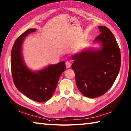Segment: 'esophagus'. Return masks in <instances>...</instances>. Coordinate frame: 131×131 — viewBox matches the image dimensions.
Returning a JSON list of instances; mask_svg holds the SVG:
<instances>
[{
  "label": "esophagus",
  "instance_id": "1",
  "mask_svg": "<svg viewBox=\"0 0 131 131\" xmlns=\"http://www.w3.org/2000/svg\"><path fill=\"white\" fill-rule=\"evenodd\" d=\"M66 68H70V66H71V63H70V62L69 61H66Z\"/></svg>",
  "mask_w": 131,
  "mask_h": 131
}]
</instances>
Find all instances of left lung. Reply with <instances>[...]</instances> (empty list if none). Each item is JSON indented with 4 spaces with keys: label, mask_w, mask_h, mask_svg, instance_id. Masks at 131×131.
<instances>
[{
    "label": "left lung",
    "mask_w": 131,
    "mask_h": 131,
    "mask_svg": "<svg viewBox=\"0 0 131 131\" xmlns=\"http://www.w3.org/2000/svg\"><path fill=\"white\" fill-rule=\"evenodd\" d=\"M100 34L94 42L102 43L100 50H86L72 56L77 86L83 95L96 98L107 93L119 73L120 50L112 32L107 27L98 26Z\"/></svg>",
    "instance_id": "left-lung-1"
}]
</instances>
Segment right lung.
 <instances>
[{
  "label": "right lung",
  "mask_w": 131,
  "mask_h": 131,
  "mask_svg": "<svg viewBox=\"0 0 131 131\" xmlns=\"http://www.w3.org/2000/svg\"><path fill=\"white\" fill-rule=\"evenodd\" d=\"M36 29L27 30L15 41L11 52V70L15 86L24 95L34 101L44 102L52 96L61 75L66 70L65 62L50 65L33 72L27 68L22 54L24 39Z\"/></svg>",
  "instance_id": "add662e5"
}]
</instances>
